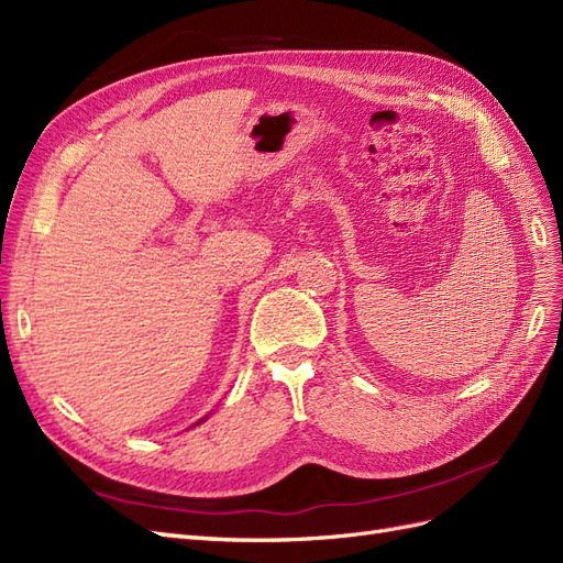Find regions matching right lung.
Segmentation results:
<instances>
[{"label": "right lung", "mask_w": 563, "mask_h": 563, "mask_svg": "<svg viewBox=\"0 0 563 563\" xmlns=\"http://www.w3.org/2000/svg\"><path fill=\"white\" fill-rule=\"evenodd\" d=\"M199 422H203V420H199ZM199 422H197V424H199Z\"/></svg>", "instance_id": "obj_1"}]
</instances>
